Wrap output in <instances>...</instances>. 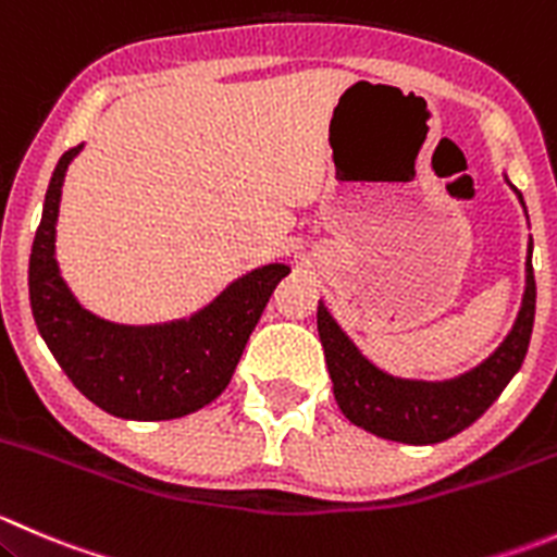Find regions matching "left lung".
<instances>
[{"mask_svg": "<svg viewBox=\"0 0 557 557\" xmlns=\"http://www.w3.org/2000/svg\"><path fill=\"white\" fill-rule=\"evenodd\" d=\"M533 315H536V280H533L531 247H528L525 294L509 337L490 359L451 381H408L377 370L367 356H361V350L350 343L348 334L337 326L323 305H318V334L334 383V399L345 419L377 438L428 446L471 428L500 397L506 383L515 377L525 359Z\"/></svg>", "mask_w": 557, "mask_h": 557, "instance_id": "left-lung-1", "label": "left lung"}]
</instances>
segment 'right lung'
<instances>
[{
	"instance_id": "1",
	"label": "right lung",
	"mask_w": 557,
	"mask_h": 557,
	"mask_svg": "<svg viewBox=\"0 0 557 557\" xmlns=\"http://www.w3.org/2000/svg\"><path fill=\"white\" fill-rule=\"evenodd\" d=\"M78 147L53 169L29 256V301L37 332L86 399L119 419H180L225 392L285 263L252 269L187 321L122 326L78 305L53 258L62 182Z\"/></svg>"
}]
</instances>
